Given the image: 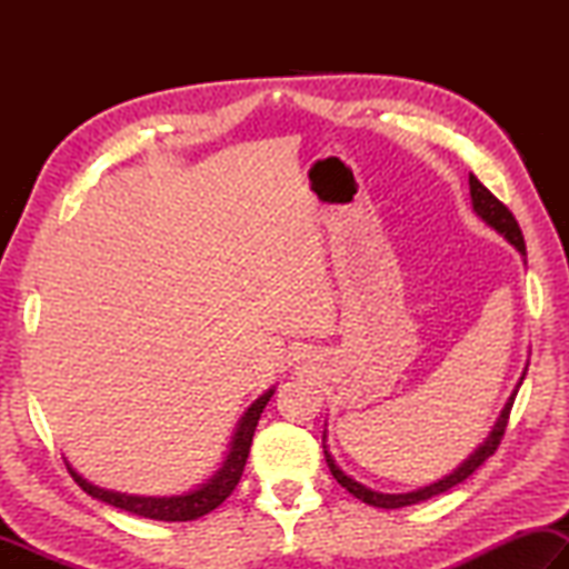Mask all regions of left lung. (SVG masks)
Segmentation results:
<instances>
[{"instance_id":"obj_1","label":"left lung","mask_w":569,"mask_h":569,"mask_svg":"<svg viewBox=\"0 0 569 569\" xmlns=\"http://www.w3.org/2000/svg\"><path fill=\"white\" fill-rule=\"evenodd\" d=\"M469 196H471V206H475L477 216H479L481 220H485L487 226H492V228L497 230V233H502V236L509 240V243H512V246L519 250V253L527 256L525 236H522V230H519V223L515 220L512 210H509V208L502 203V200H497V198L492 196V192H489L485 186H481V182L477 180V176H469ZM522 379H525V377H522ZM517 387H522V381H519ZM517 391H519V389H515L512 397H509L507 407L502 409V417L497 419L492 435H489V439L485 441V445H481V447L475 451V455H471V457L465 461V465L451 471L449 477L439 479V481H435V485H429V487H421V489H417V492H407V495H379V492H371V489H366L363 485H359V481H353L351 477H346L343 471H341L339 467H336L333 457L329 455V449H326V445H323L326 465H329L333 479L339 481L341 487H346L356 499H361V502L371 505V507L399 509V507H409V505L427 502V499L437 497V495H441V492H447V489H451V487L461 485V481L475 475V471H477L481 465H485V461H487L489 457L495 455L497 447L502 445V437H505V429H507V421H509V411H512V403H515Z\"/></svg>"}]
</instances>
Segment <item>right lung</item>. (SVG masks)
<instances>
[{
	"label": "right lung",
	"instance_id": "obj_1",
	"mask_svg": "<svg viewBox=\"0 0 569 569\" xmlns=\"http://www.w3.org/2000/svg\"><path fill=\"white\" fill-rule=\"evenodd\" d=\"M271 397H273V389H268L261 399H256L253 403H250L248 411L243 413V419H240V423H238L233 447H230V455L226 459L223 469H220L218 475L208 481V485L196 489V492H188L180 497H132V495L108 492V489L94 487L72 469H70V475L90 497L100 499V502H108L112 507H120L130 515L160 519V522H190V519H198L208 512H213V509L223 505L230 497V492L236 489V485L240 481V475H243V467H246V459L250 451V441H253V431L258 427V419H261V411L266 409V403L271 401Z\"/></svg>",
	"mask_w": 569,
	"mask_h": 569
}]
</instances>
